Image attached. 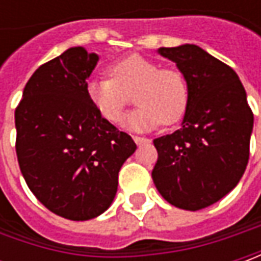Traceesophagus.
Segmentation results:
<instances>
[{"label":"esophagus","mask_w":261,"mask_h":261,"mask_svg":"<svg viewBox=\"0 0 261 261\" xmlns=\"http://www.w3.org/2000/svg\"><path fill=\"white\" fill-rule=\"evenodd\" d=\"M134 138V141H135L136 145H142V144H146L149 139H146V138H142V136H132Z\"/></svg>","instance_id":"1"}]
</instances>
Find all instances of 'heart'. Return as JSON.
Segmentation results:
<instances>
[{"label": "heart", "mask_w": 261, "mask_h": 261, "mask_svg": "<svg viewBox=\"0 0 261 261\" xmlns=\"http://www.w3.org/2000/svg\"><path fill=\"white\" fill-rule=\"evenodd\" d=\"M107 74L90 80L86 86L90 103L107 122L117 125L123 120L132 93L138 107L129 116L127 126L134 130L174 125L185 116L190 91L180 69L160 68L155 61L132 54L112 62Z\"/></svg>", "instance_id": "1"}]
</instances>
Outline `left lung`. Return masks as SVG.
Listing matches in <instances>:
<instances>
[{"mask_svg": "<svg viewBox=\"0 0 261 261\" xmlns=\"http://www.w3.org/2000/svg\"><path fill=\"white\" fill-rule=\"evenodd\" d=\"M158 52L185 74L190 100L181 127L154 139L152 180L168 203L199 211L228 195L244 174L254 117L231 66L196 45Z\"/></svg>", "mask_w": 261, "mask_h": 261, "instance_id": "obj_1", "label": "left lung"}]
</instances>
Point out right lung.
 <instances>
[{
  "label": "right lung",
  "mask_w": 261,
  "mask_h": 261,
  "mask_svg": "<svg viewBox=\"0 0 261 261\" xmlns=\"http://www.w3.org/2000/svg\"><path fill=\"white\" fill-rule=\"evenodd\" d=\"M98 56L78 46L40 65L15 109V152L32 193L50 212L93 219L113 202L130 136L105 120L86 94Z\"/></svg>",
  "instance_id": "right-lung-1"
}]
</instances>
